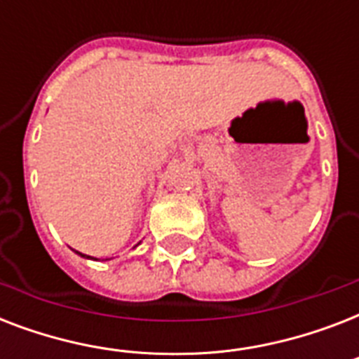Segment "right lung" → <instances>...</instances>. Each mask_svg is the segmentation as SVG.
<instances>
[{
    "mask_svg": "<svg viewBox=\"0 0 359 359\" xmlns=\"http://www.w3.org/2000/svg\"><path fill=\"white\" fill-rule=\"evenodd\" d=\"M80 255H81V253H80ZM81 257H86V255H81Z\"/></svg>",
    "mask_w": 359,
    "mask_h": 359,
    "instance_id": "add662e5",
    "label": "right lung"
}]
</instances>
